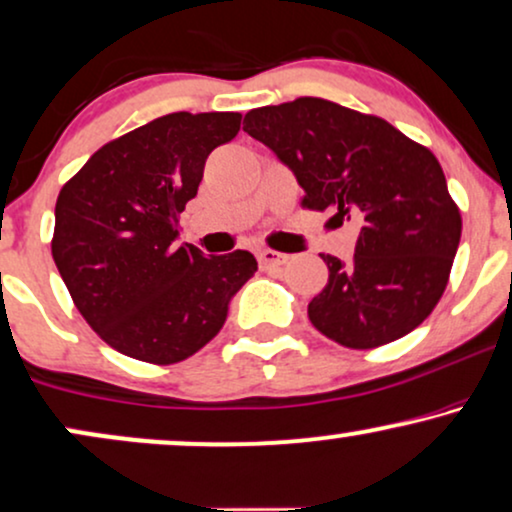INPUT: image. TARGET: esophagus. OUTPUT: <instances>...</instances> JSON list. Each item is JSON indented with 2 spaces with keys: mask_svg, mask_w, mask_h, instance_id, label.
I'll return each mask as SVG.
<instances>
[{
  "mask_svg": "<svg viewBox=\"0 0 512 512\" xmlns=\"http://www.w3.org/2000/svg\"><path fill=\"white\" fill-rule=\"evenodd\" d=\"M257 260H260L262 269H274V267H281V264H286L288 255H283V252H276V250H260L257 252Z\"/></svg>",
  "mask_w": 512,
  "mask_h": 512,
  "instance_id": "1",
  "label": "esophagus"
}]
</instances>
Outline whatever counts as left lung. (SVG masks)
<instances>
[{"mask_svg":"<svg viewBox=\"0 0 512 512\" xmlns=\"http://www.w3.org/2000/svg\"><path fill=\"white\" fill-rule=\"evenodd\" d=\"M243 129L295 174L302 205L361 224L352 260L321 255L328 283L307 307L316 331L371 349L428 319L461 243L435 155L383 118L314 96L255 108Z\"/></svg>","mask_w":512,"mask_h":512,"instance_id":"left-lung-1","label":"left lung"}]
</instances>
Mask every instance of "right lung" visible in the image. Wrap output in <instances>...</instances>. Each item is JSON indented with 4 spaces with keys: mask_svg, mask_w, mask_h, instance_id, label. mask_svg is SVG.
<instances>
[{
    "mask_svg": "<svg viewBox=\"0 0 512 512\" xmlns=\"http://www.w3.org/2000/svg\"><path fill=\"white\" fill-rule=\"evenodd\" d=\"M241 113H170L99 148L56 200L51 255L103 342L148 364L189 359L222 331L255 276L248 250L205 257L177 243L205 160Z\"/></svg>",
    "mask_w": 512,
    "mask_h": 512,
    "instance_id": "right-lung-1",
    "label": "right lung"
}]
</instances>
